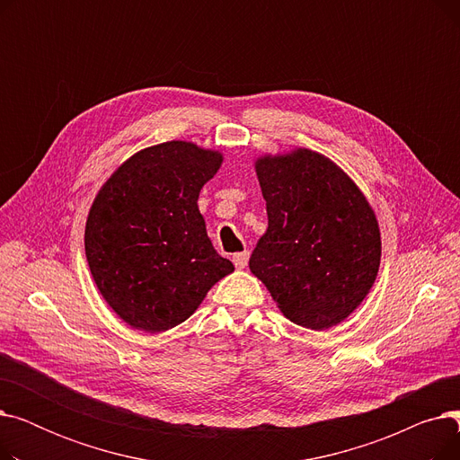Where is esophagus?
<instances>
[{
    "label": "esophagus",
    "instance_id": "34e87169",
    "mask_svg": "<svg viewBox=\"0 0 460 460\" xmlns=\"http://www.w3.org/2000/svg\"><path fill=\"white\" fill-rule=\"evenodd\" d=\"M248 259H250V252H238V253H234V255H233V262H234V267H236L238 270L246 269Z\"/></svg>",
    "mask_w": 460,
    "mask_h": 460
}]
</instances>
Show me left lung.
Here are the masks:
<instances>
[{"instance_id": "obj_1", "label": "left lung", "mask_w": 460, "mask_h": 460, "mask_svg": "<svg viewBox=\"0 0 460 460\" xmlns=\"http://www.w3.org/2000/svg\"><path fill=\"white\" fill-rule=\"evenodd\" d=\"M269 229L250 270L283 315L328 330L364 302L380 267L376 216L354 181L330 158L295 149L257 158Z\"/></svg>"}]
</instances>
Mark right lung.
<instances>
[{"label":"right lung","mask_w":460,"mask_h":460,"mask_svg":"<svg viewBox=\"0 0 460 460\" xmlns=\"http://www.w3.org/2000/svg\"><path fill=\"white\" fill-rule=\"evenodd\" d=\"M222 153L165 141L120 164L96 193L85 257L108 305L136 330L165 332L234 270L217 255L198 207Z\"/></svg>","instance_id":"1"}]
</instances>
